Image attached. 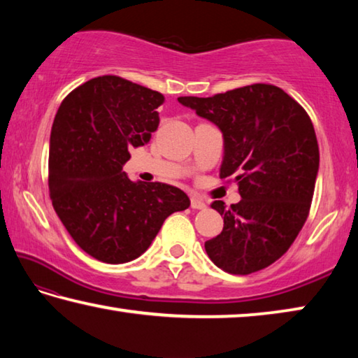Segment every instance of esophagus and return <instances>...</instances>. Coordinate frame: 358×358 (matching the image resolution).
I'll list each match as a JSON object with an SVG mask.
<instances>
[{
    "label": "esophagus",
    "instance_id": "34e87169",
    "mask_svg": "<svg viewBox=\"0 0 358 358\" xmlns=\"http://www.w3.org/2000/svg\"><path fill=\"white\" fill-rule=\"evenodd\" d=\"M191 208H194V210H205V208H207V205H205V202L202 201V199L192 196L191 197Z\"/></svg>",
    "mask_w": 358,
    "mask_h": 358
}]
</instances>
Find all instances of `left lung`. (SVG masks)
Here are the masks:
<instances>
[{"instance_id":"8db88e82","label":"left lung","mask_w":358,"mask_h":358,"mask_svg":"<svg viewBox=\"0 0 358 358\" xmlns=\"http://www.w3.org/2000/svg\"><path fill=\"white\" fill-rule=\"evenodd\" d=\"M180 104L210 120L224 137L220 177L238 181L241 201L211 208L224 216L222 232L205 241L216 266L250 275L280 259L305 224L319 171L311 118L281 88L254 83L211 98L181 96Z\"/></svg>"}]
</instances>
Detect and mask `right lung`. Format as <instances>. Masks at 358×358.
Instances as JSON below:
<instances>
[{"mask_svg":"<svg viewBox=\"0 0 358 358\" xmlns=\"http://www.w3.org/2000/svg\"><path fill=\"white\" fill-rule=\"evenodd\" d=\"M164 96L117 76L85 82L63 99L48 151V189L76 243L106 264L148 250L162 222L189 207L166 183L131 181L123 172L132 148L150 142Z\"/></svg>","mask_w":358,"mask_h":358,"instance_id":"add662e5","label":"right lung"}]
</instances>
